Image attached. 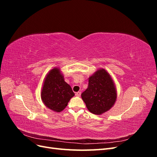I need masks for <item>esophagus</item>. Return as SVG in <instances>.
<instances>
[{"label":"esophagus","instance_id":"1","mask_svg":"<svg viewBox=\"0 0 157 157\" xmlns=\"http://www.w3.org/2000/svg\"><path fill=\"white\" fill-rule=\"evenodd\" d=\"M80 94H81V92H77V93L75 94L76 96H78V97L80 96Z\"/></svg>","mask_w":157,"mask_h":157}]
</instances>
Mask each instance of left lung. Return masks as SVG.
<instances>
[{
	"instance_id": "obj_1",
	"label": "left lung",
	"mask_w": 157,
	"mask_h": 157,
	"mask_svg": "<svg viewBox=\"0 0 157 157\" xmlns=\"http://www.w3.org/2000/svg\"><path fill=\"white\" fill-rule=\"evenodd\" d=\"M81 97L88 111L100 115L114 106L117 91L111 75L105 69H99L88 78V88Z\"/></svg>"
}]
</instances>
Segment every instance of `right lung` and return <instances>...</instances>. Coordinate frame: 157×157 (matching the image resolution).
<instances>
[{"label":"right lung","instance_id":"right-lung-1","mask_svg":"<svg viewBox=\"0 0 157 157\" xmlns=\"http://www.w3.org/2000/svg\"><path fill=\"white\" fill-rule=\"evenodd\" d=\"M75 96L70 85L65 81L59 67L52 69L44 78L40 92L44 105L52 111L59 113L67 107Z\"/></svg>","mask_w":157,"mask_h":157}]
</instances>
